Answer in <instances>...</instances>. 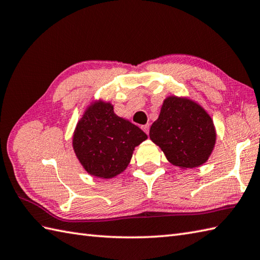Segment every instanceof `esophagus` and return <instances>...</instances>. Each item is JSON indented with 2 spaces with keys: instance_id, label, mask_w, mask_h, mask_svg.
<instances>
[{
  "instance_id": "34e87169",
  "label": "esophagus",
  "mask_w": 260,
  "mask_h": 260,
  "mask_svg": "<svg viewBox=\"0 0 260 260\" xmlns=\"http://www.w3.org/2000/svg\"><path fill=\"white\" fill-rule=\"evenodd\" d=\"M141 128H142V130H143V131H145V132H146V134H147V135L149 134V124H148V123H147V124H145V125H142V126H141Z\"/></svg>"
}]
</instances>
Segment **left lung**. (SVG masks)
I'll use <instances>...</instances> for the list:
<instances>
[{
	"label": "left lung",
	"mask_w": 260,
	"mask_h": 260,
	"mask_svg": "<svg viewBox=\"0 0 260 260\" xmlns=\"http://www.w3.org/2000/svg\"><path fill=\"white\" fill-rule=\"evenodd\" d=\"M149 136L169 162L181 168H196L205 164L216 141L209 114L196 102L177 96L165 100Z\"/></svg>",
	"instance_id": "1"
}]
</instances>
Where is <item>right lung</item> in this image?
I'll list each match as a JSON object with an SVG mask.
<instances>
[{
	"instance_id": "obj_1",
	"label": "right lung",
	"mask_w": 260,
	"mask_h": 260,
	"mask_svg": "<svg viewBox=\"0 0 260 260\" xmlns=\"http://www.w3.org/2000/svg\"><path fill=\"white\" fill-rule=\"evenodd\" d=\"M147 138L136 124L118 117L110 103L96 102L78 122L73 149L90 175L112 178L128 167L135 148Z\"/></svg>"
}]
</instances>
